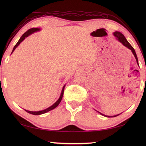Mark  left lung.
Listing matches in <instances>:
<instances>
[{
	"instance_id": "left-lung-1",
	"label": "left lung",
	"mask_w": 146,
	"mask_h": 146,
	"mask_svg": "<svg viewBox=\"0 0 146 146\" xmlns=\"http://www.w3.org/2000/svg\"><path fill=\"white\" fill-rule=\"evenodd\" d=\"M113 35H114V36H115L116 38H117V39L119 40V41L120 42H122V44L125 46V47L128 48L129 49H131V50L132 52V53L134 54V56H135V59H136V61H137V63H138L137 56V54H136V53H135V50H134V49L133 48V47H132V46L131 44H130V43L127 41V40L126 39V38H125V36H123L121 33L117 32V31L115 32V33H113ZM101 114H102V113H101ZM102 115H104V114H102ZM117 115H114V116H107V115H105V117H116V116H117Z\"/></svg>"
}]
</instances>
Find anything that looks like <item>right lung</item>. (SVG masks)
<instances>
[{
  "mask_svg": "<svg viewBox=\"0 0 146 146\" xmlns=\"http://www.w3.org/2000/svg\"><path fill=\"white\" fill-rule=\"evenodd\" d=\"M39 29H38V28H31V29H29L28 31H26L25 33H24L23 35V36H22L21 37V38L19 39V40L18 42H17V44L14 46V48H13V50H12V52H13V51L15 50V49L17 47V46H19V44L20 43H21L22 41H23L24 39H25V38H26V37L29 36V35H31V34L33 33L34 32L38 31H39ZM64 86H65V85L63 86V89H62L61 94V95H60V97L59 98L58 100L55 103L52 105V106L49 107V108H46V109H45V110H41V111H29V110H25L27 111V112H28V113H31V114H33V115H41V114L45 113H46V112H48V111H50V110H52V109H54V108H55L56 107L58 106V105H59V104H60V102H61V99H62V98H63V94H64Z\"/></svg>",
  "mask_w": 146,
  "mask_h": 146,
  "instance_id": "right-lung-1",
  "label": "right lung"
}]
</instances>
